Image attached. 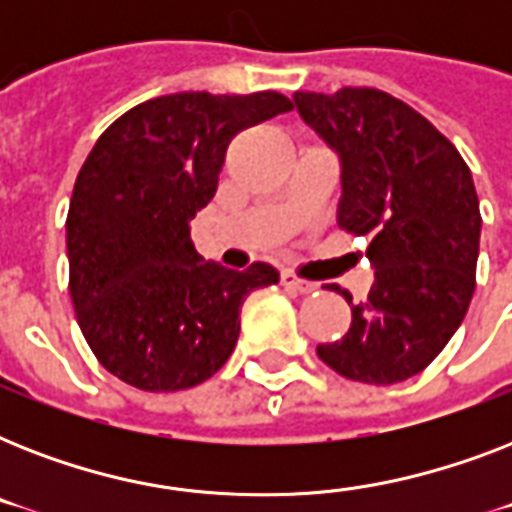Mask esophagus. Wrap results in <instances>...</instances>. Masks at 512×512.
Here are the masks:
<instances>
[{
    "label": "esophagus",
    "mask_w": 512,
    "mask_h": 512,
    "mask_svg": "<svg viewBox=\"0 0 512 512\" xmlns=\"http://www.w3.org/2000/svg\"><path fill=\"white\" fill-rule=\"evenodd\" d=\"M281 284H284L287 289H295V292H300V295H308V292H313V289H316V284H313V281L300 279V276H295L292 271L281 273Z\"/></svg>",
    "instance_id": "esophagus-1"
}]
</instances>
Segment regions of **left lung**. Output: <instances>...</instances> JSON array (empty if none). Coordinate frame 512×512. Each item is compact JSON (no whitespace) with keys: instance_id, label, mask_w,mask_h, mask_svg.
Here are the masks:
<instances>
[{"instance_id":"left-lung-1","label":"left lung","mask_w":512,"mask_h":512,"mask_svg":"<svg viewBox=\"0 0 512 512\" xmlns=\"http://www.w3.org/2000/svg\"><path fill=\"white\" fill-rule=\"evenodd\" d=\"M297 114L340 156L337 223L369 236L374 284L340 340L316 348L337 374L393 385L460 329L476 289L481 209L460 151L404 100L372 87L295 92Z\"/></svg>"}]
</instances>
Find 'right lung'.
<instances>
[{"instance_id": "obj_1", "label": "right lung", "mask_w": 512, "mask_h": 512, "mask_svg": "<svg viewBox=\"0 0 512 512\" xmlns=\"http://www.w3.org/2000/svg\"><path fill=\"white\" fill-rule=\"evenodd\" d=\"M292 111L279 92H177L119 116L82 164L68 207V292L98 361L132 388L209 380L236 348L241 303L279 271L207 263L191 220L241 130Z\"/></svg>"}]
</instances>
